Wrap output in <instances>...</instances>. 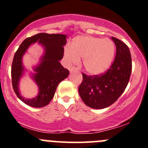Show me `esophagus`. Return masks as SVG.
<instances>
[{"label": "esophagus", "instance_id": "1", "mask_svg": "<svg viewBox=\"0 0 148 148\" xmlns=\"http://www.w3.org/2000/svg\"><path fill=\"white\" fill-rule=\"evenodd\" d=\"M69 71H70V72H73V71H77V68H75V67H72V68H71L69 69Z\"/></svg>", "mask_w": 148, "mask_h": 148}]
</instances>
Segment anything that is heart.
Instances as JSON below:
<instances>
[{"mask_svg": "<svg viewBox=\"0 0 148 148\" xmlns=\"http://www.w3.org/2000/svg\"><path fill=\"white\" fill-rule=\"evenodd\" d=\"M115 55V45L108 38L94 36H77L72 40L71 47L64 49V56L67 65L79 64L82 58V64L87 73L98 75L110 66Z\"/></svg>", "mask_w": 148, "mask_h": 148, "instance_id": "heart-1", "label": "heart"}]
</instances>
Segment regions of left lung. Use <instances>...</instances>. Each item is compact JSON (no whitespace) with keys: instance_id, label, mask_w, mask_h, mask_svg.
Listing matches in <instances>:
<instances>
[{"instance_id":"obj_1","label":"left lung","mask_w":148,"mask_h":148,"mask_svg":"<svg viewBox=\"0 0 148 148\" xmlns=\"http://www.w3.org/2000/svg\"><path fill=\"white\" fill-rule=\"evenodd\" d=\"M111 39L116 46L115 59L105 74L87 76L82 74L83 81L79 93L85 105L94 109H103L112 105L124 92L132 72V57L128 46L117 38Z\"/></svg>"}]
</instances>
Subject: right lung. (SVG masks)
<instances>
[{"label": "right lung", "instance_id": "obj_1", "mask_svg": "<svg viewBox=\"0 0 148 148\" xmlns=\"http://www.w3.org/2000/svg\"><path fill=\"white\" fill-rule=\"evenodd\" d=\"M67 35L61 34L39 33L24 40L16 52L11 66L12 85L17 97L25 104L34 108L47 106L55 94L58 84L69 76V71L62 66L59 61L64 56V46ZM38 42L44 50L39 64L33 67L34 73L30 75L38 87V95L31 99H24L19 91V82L25 73L22 62L23 56L28 47Z\"/></svg>", "mask_w": 148, "mask_h": 148}]
</instances>
